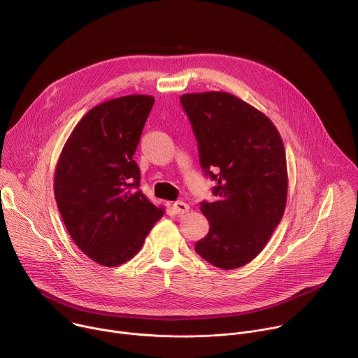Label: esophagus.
Returning <instances> with one entry per match:
<instances>
[{"mask_svg": "<svg viewBox=\"0 0 358 358\" xmlns=\"http://www.w3.org/2000/svg\"><path fill=\"white\" fill-rule=\"evenodd\" d=\"M173 211L176 214H185V213L189 211V206H188V203L182 202V201H177V202L173 203Z\"/></svg>", "mask_w": 358, "mask_h": 358, "instance_id": "1", "label": "esophagus"}]
</instances>
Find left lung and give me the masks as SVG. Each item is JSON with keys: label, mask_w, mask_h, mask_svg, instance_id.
Instances as JSON below:
<instances>
[{"label": "left lung", "mask_w": 358, "mask_h": 358, "mask_svg": "<svg viewBox=\"0 0 358 358\" xmlns=\"http://www.w3.org/2000/svg\"><path fill=\"white\" fill-rule=\"evenodd\" d=\"M180 100L201 169L217 184V199L201 202L210 232L195 252L220 269L241 268L261 253L286 208L282 137L268 116L231 93H185Z\"/></svg>", "instance_id": "1"}]
</instances>
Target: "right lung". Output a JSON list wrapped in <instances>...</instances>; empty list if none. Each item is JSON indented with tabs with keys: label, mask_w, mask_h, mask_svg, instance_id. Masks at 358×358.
Here are the masks:
<instances>
[{
	"label": "right lung",
	"mask_w": 358,
	"mask_h": 358,
	"mask_svg": "<svg viewBox=\"0 0 358 358\" xmlns=\"http://www.w3.org/2000/svg\"><path fill=\"white\" fill-rule=\"evenodd\" d=\"M155 97L129 94L103 101L76 124L59 156L54 191L78 248L99 265L119 266L141 249L164 215L138 188L133 155Z\"/></svg>",
	"instance_id": "1"
}]
</instances>
